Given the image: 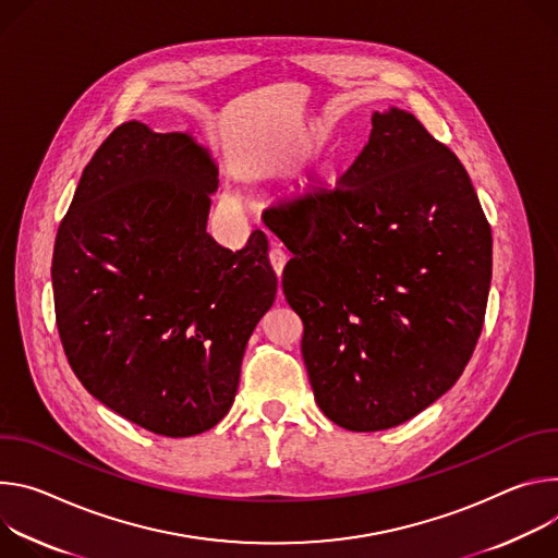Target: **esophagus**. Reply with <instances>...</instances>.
<instances>
[{
    "mask_svg": "<svg viewBox=\"0 0 558 558\" xmlns=\"http://www.w3.org/2000/svg\"><path fill=\"white\" fill-rule=\"evenodd\" d=\"M268 259H270V266H272L275 275L281 279V272H283V268L288 264V255L281 251V247H272V251L268 253ZM279 296H281V292H279Z\"/></svg>",
    "mask_w": 558,
    "mask_h": 558,
    "instance_id": "esophagus-1",
    "label": "esophagus"
}]
</instances>
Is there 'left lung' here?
<instances>
[{"instance_id": "8db88e82", "label": "left lung", "mask_w": 558, "mask_h": 558, "mask_svg": "<svg viewBox=\"0 0 558 558\" xmlns=\"http://www.w3.org/2000/svg\"><path fill=\"white\" fill-rule=\"evenodd\" d=\"M262 219L292 253L281 286L330 421L388 429L459 381L485 319L492 230L463 163L414 114L375 112L335 189Z\"/></svg>"}]
</instances>
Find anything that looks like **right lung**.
Instances as JSON below:
<instances>
[{
    "instance_id": "add662e5",
    "label": "right lung",
    "mask_w": 558,
    "mask_h": 558,
    "mask_svg": "<svg viewBox=\"0 0 558 558\" xmlns=\"http://www.w3.org/2000/svg\"><path fill=\"white\" fill-rule=\"evenodd\" d=\"M217 166L185 133L117 126L82 172L52 253L54 319L82 386L161 437L230 410L245 343L277 294L268 239L208 232Z\"/></svg>"
}]
</instances>
